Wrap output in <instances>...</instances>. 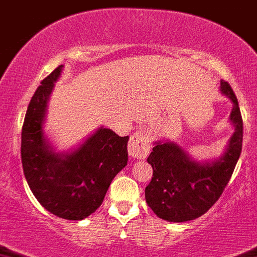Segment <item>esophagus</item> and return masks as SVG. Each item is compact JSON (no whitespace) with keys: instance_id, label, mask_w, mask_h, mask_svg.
<instances>
[{"instance_id":"obj_1","label":"esophagus","mask_w":257,"mask_h":257,"mask_svg":"<svg viewBox=\"0 0 257 257\" xmlns=\"http://www.w3.org/2000/svg\"><path fill=\"white\" fill-rule=\"evenodd\" d=\"M151 149V140L149 133L143 129L137 131L131 137L128 145V152L134 159H145L149 156Z\"/></svg>"}]
</instances>
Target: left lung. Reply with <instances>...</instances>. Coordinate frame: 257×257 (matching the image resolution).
<instances>
[{
  "label": "left lung",
  "instance_id": "obj_1",
  "mask_svg": "<svg viewBox=\"0 0 257 257\" xmlns=\"http://www.w3.org/2000/svg\"><path fill=\"white\" fill-rule=\"evenodd\" d=\"M220 92L233 102L229 120L234 133L218 159L197 161L177 143L166 140L154 142L147 159L154 174L145 196L152 211L164 220L183 223L200 218L218 201L232 177L241 156L243 121L228 82L220 80Z\"/></svg>",
  "mask_w": 257,
  "mask_h": 257
}]
</instances>
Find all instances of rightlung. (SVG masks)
Segmentation results:
<instances>
[{
	"label": "right lung",
	"instance_id": "add662e5",
	"mask_svg": "<svg viewBox=\"0 0 257 257\" xmlns=\"http://www.w3.org/2000/svg\"><path fill=\"white\" fill-rule=\"evenodd\" d=\"M64 65L41 82L22 131V164L34 197L51 214L83 220L101 206L115 175L128 163L129 137L100 126L78 147L56 151L45 133L48 101Z\"/></svg>",
	"mask_w": 257,
	"mask_h": 257
}]
</instances>
